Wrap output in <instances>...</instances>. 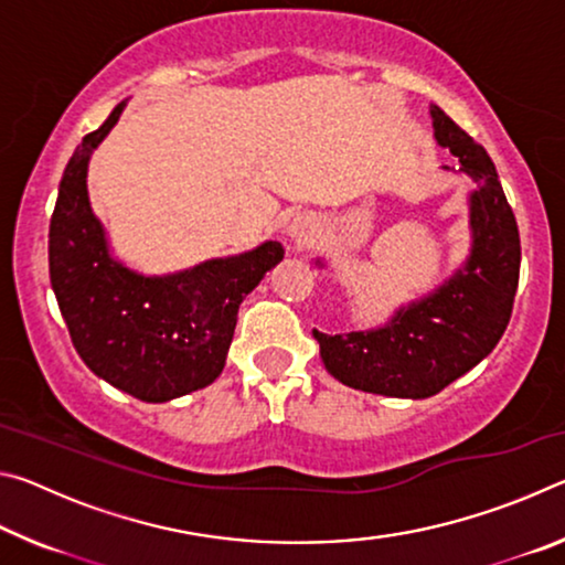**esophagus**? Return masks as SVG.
<instances>
[{
    "label": "esophagus",
    "mask_w": 565,
    "mask_h": 565,
    "mask_svg": "<svg viewBox=\"0 0 565 565\" xmlns=\"http://www.w3.org/2000/svg\"><path fill=\"white\" fill-rule=\"evenodd\" d=\"M313 232V224H311V218L309 216H303V214H299V216H294L291 218V224L286 226V238H289L291 244H303L306 238H309V234Z\"/></svg>",
    "instance_id": "1"
}]
</instances>
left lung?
<instances>
[{
	"instance_id": "8db88e82",
	"label": "left lung",
	"mask_w": 565,
	"mask_h": 565,
	"mask_svg": "<svg viewBox=\"0 0 565 565\" xmlns=\"http://www.w3.org/2000/svg\"><path fill=\"white\" fill-rule=\"evenodd\" d=\"M434 137L473 181L468 191L471 248L466 262L369 331L321 333V361L343 386L394 398H428L481 363L509 327L519 289L521 238L491 157L431 104ZM317 266H327L317 259Z\"/></svg>"
}]
</instances>
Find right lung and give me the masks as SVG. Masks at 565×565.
<instances>
[{"label": "right lung", "instance_id": "obj_1", "mask_svg": "<svg viewBox=\"0 0 565 565\" xmlns=\"http://www.w3.org/2000/svg\"><path fill=\"white\" fill-rule=\"evenodd\" d=\"M127 102L87 134L64 169L50 224V279L82 361L147 404L214 384L232 347L238 306L284 259L279 242L171 274H139L111 252L94 214L89 161Z\"/></svg>", "mask_w": 565, "mask_h": 565}]
</instances>
